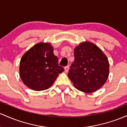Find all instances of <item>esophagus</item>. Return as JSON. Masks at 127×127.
<instances>
[{"label":"esophagus","instance_id":"obj_1","mask_svg":"<svg viewBox=\"0 0 127 127\" xmlns=\"http://www.w3.org/2000/svg\"><path fill=\"white\" fill-rule=\"evenodd\" d=\"M64 68H65V72H68V70H69V66H65V67Z\"/></svg>","mask_w":127,"mask_h":127}]
</instances>
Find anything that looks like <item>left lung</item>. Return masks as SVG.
Here are the masks:
<instances>
[{"label": "left lung", "mask_w": 127, "mask_h": 127, "mask_svg": "<svg viewBox=\"0 0 127 127\" xmlns=\"http://www.w3.org/2000/svg\"><path fill=\"white\" fill-rule=\"evenodd\" d=\"M74 62L68 75L78 90L91 93L104 85L109 74L107 58L98 46L91 42L80 43L74 50Z\"/></svg>", "instance_id": "1"}]
</instances>
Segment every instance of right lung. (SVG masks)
Masks as SVG:
<instances>
[{"label":"right lung","mask_w":127,"mask_h":127,"mask_svg":"<svg viewBox=\"0 0 127 127\" xmlns=\"http://www.w3.org/2000/svg\"><path fill=\"white\" fill-rule=\"evenodd\" d=\"M19 70L23 83L32 90L39 91L52 86L64 68L59 66L52 45L39 42L24 54Z\"/></svg>","instance_id":"1"}]
</instances>
